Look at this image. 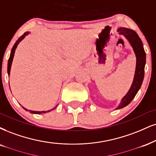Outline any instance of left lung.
<instances>
[{"mask_svg":"<svg viewBox=\"0 0 156 156\" xmlns=\"http://www.w3.org/2000/svg\"><path fill=\"white\" fill-rule=\"evenodd\" d=\"M118 32L120 34H123L131 44L135 53L136 58H137V63H136L135 74H134L133 83L126 95L122 98L120 105L116 109L126 106L131 103V101L135 97L136 94L137 93L138 90H140L143 83L146 62V54L143 48V44L137 32L130 29L124 27L119 28Z\"/></svg>","mask_w":156,"mask_h":156,"instance_id":"8db88e82","label":"left lung"}]
</instances>
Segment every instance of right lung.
Wrapping results in <instances>:
<instances>
[{
    "label": "right lung",
    "instance_id": "add662e5",
    "mask_svg": "<svg viewBox=\"0 0 156 156\" xmlns=\"http://www.w3.org/2000/svg\"><path fill=\"white\" fill-rule=\"evenodd\" d=\"M29 33H30V32H24V33L21 36V37H19L18 40H16V43H15L14 45L13 46V48H12V50H11V51L10 57H9V61H8V74H9V75L10 74V71H11V63H12V61H13V56H14L15 50H16V47H17V45H18V44L19 43V42H21V41H22V40L23 39H24V38L25 37V36L28 35ZM23 108H24V110L27 111V109L25 108H24V107H23ZM48 111H47V112H48ZM30 112L31 113H35V114H40V113H46V111H41V112H40V111H30Z\"/></svg>",
    "mask_w": 156,
    "mask_h": 156
}]
</instances>
